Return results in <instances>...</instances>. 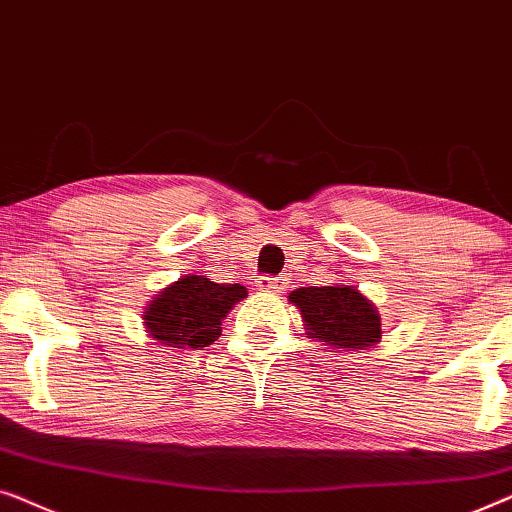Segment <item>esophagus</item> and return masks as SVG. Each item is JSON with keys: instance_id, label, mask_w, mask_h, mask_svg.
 Listing matches in <instances>:
<instances>
[{"instance_id": "1", "label": "esophagus", "mask_w": 512, "mask_h": 512, "mask_svg": "<svg viewBox=\"0 0 512 512\" xmlns=\"http://www.w3.org/2000/svg\"><path fill=\"white\" fill-rule=\"evenodd\" d=\"M257 287L262 292L278 294V292H283L285 287H287V278H283V276H259L257 278Z\"/></svg>"}]
</instances>
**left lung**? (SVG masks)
Instances as JSON below:
<instances>
[{
	"mask_svg": "<svg viewBox=\"0 0 512 512\" xmlns=\"http://www.w3.org/2000/svg\"><path fill=\"white\" fill-rule=\"evenodd\" d=\"M290 301L301 308L311 338L331 348L366 350L380 338V315L352 285L299 287Z\"/></svg>",
	"mask_w": 512,
	"mask_h": 512,
	"instance_id": "8db88e82",
	"label": "left lung"
}]
</instances>
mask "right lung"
Masks as SVG:
<instances>
[{"mask_svg": "<svg viewBox=\"0 0 512 512\" xmlns=\"http://www.w3.org/2000/svg\"><path fill=\"white\" fill-rule=\"evenodd\" d=\"M248 297L239 283H213L204 276H183L148 306L150 336L171 348H206L220 336V322L236 301Z\"/></svg>", "mask_w": 512, "mask_h": 512, "instance_id": "obj_1", "label": "right lung"}]
</instances>
